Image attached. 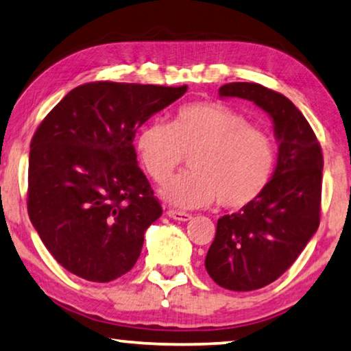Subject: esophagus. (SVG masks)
Wrapping results in <instances>:
<instances>
[{
  "instance_id": "1",
  "label": "esophagus",
  "mask_w": 351,
  "mask_h": 351,
  "mask_svg": "<svg viewBox=\"0 0 351 351\" xmlns=\"http://www.w3.org/2000/svg\"><path fill=\"white\" fill-rule=\"evenodd\" d=\"M166 215H168L169 218L176 219V221H182V223H185V221H190L191 219V215L190 213H185V212H179V210H168L166 212Z\"/></svg>"
}]
</instances>
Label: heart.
I'll use <instances>...</instances> for the list:
<instances>
[{"label": "heart", "instance_id": "heart-1", "mask_svg": "<svg viewBox=\"0 0 351 351\" xmlns=\"http://www.w3.org/2000/svg\"><path fill=\"white\" fill-rule=\"evenodd\" d=\"M138 155L157 182L167 180L185 154L191 171L160 188L165 201L180 208H241L265 190L274 168L267 133L250 127L243 114L218 104L182 106L171 123L154 121L138 134Z\"/></svg>", "mask_w": 351, "mask_h": 351}]
</instances>
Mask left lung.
<instances>
[{"label": "left lung", "instance_id": "left-lung-1", "mask_svg": "<svg viewBox=\"0 0 351 351\" xmlns=\"http://www.w3.org/2000/svg\"><path fill=\"white\" fill-rule=\"evenodd\" d=\"M218 94L262 108L278 143L267 188L254 202L218 219L206 257L218 285L250 292L276 281L319 229L323 155L309 122L287 97L256 83H228Z\"/></svg>", "mask_w": 351, "mask_h": 351}]
</instances>
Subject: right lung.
<instances>
[{
  "label": "right lung",
  "mask_w": 351,
  "mask_h": 351,
  "mask_svg": "<svg viewBox=\"0 0 351 351\" xmlns=\"http://www.w3.org/2000/svg\"><path fill=\"white\" fill-rule=\"evenodd\" d=\"M186 89L88 83L70 90L36 130L29 219L67 271L110 282L136 263L145 230L163 210L138 166L134 133Z\"/></svg>",
  "instance_id": "right-lung-1"
}]
</instances>
